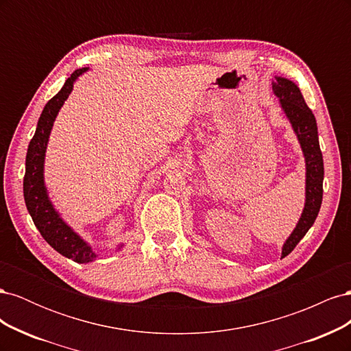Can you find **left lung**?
Returning <instances> with one entry per match:
<instances>
[{
    "mask_svg": "<svg viewBox=\"0 0 351 351\" xmlns=\"http://www.w3.org/2000/svg\"><path fill=\"white\" fill-rule=\"evenodd\" d=\"M277 79V82L272 83L274 93L280 98L281 108L293 125L306 161V204L294 231L282 246L281 258H285L313 226L317 212L321 209L324 193V159L319 147V139H317L315 115L306 105L300 89L289 79Z\"/></svg>",
    "mask_w": 351,
    "mask_h": 351,
    "instance_id": "left-lung-1",
    "label": "left lung"
}]
</instances>
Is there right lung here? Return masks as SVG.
I'll use <instances>...</instances> for the list:
<instances>
[{"instance_id": "right-lung-1", "label": "right lung", "mask_w": 351, "mask_h": 351, "mask_svg": "<svg viewBox=\"0 0 351 351\" xmlns=\"http://www.w3.org/2000/svg\"><path fill=\"white\" fill-rule=\"evenodd\" d=\"M86 70L88 69H79L74 71L66 80L61 90L45 105L44 111H42L39 117L35 136L32 137L27 147L26 171L23 178V195L26 206L40 236L45 239L51 247H54L58 253H61L62 256L73 259L77 263L92 262L98 258V254L60 218L58 212L49 202L47 187L44 184V159L49 133L56 117L62 107V104L69 98L74 80Z\"/></svg>"}]
</instances>
